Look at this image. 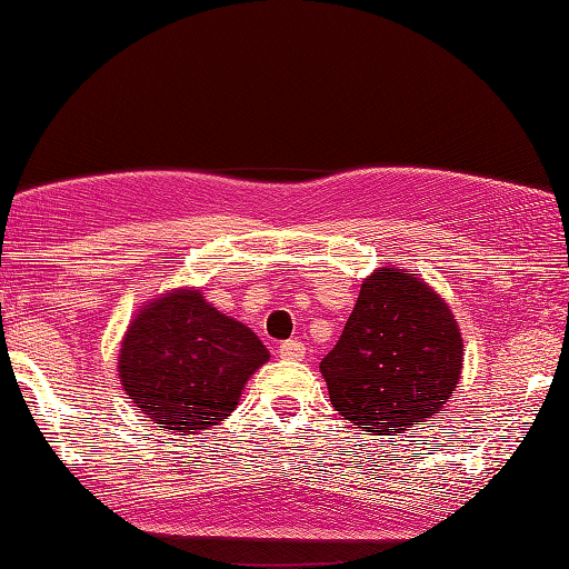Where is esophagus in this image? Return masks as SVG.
I'll use <instances>...</instances> for the list:
<instances>
[{"label":"esophagus","mask_w":569,"mask_h":569,"mask_svg":"<svg viewBox=\"0 0 569 569\" xmlns=\"http://www.w3.org/2000/svg\"><path fill=\"white\" fill-rule=\"evenodd\" d=\"M278 356L286 361H301L306 356V346L301 341H283L278 346Z\"/></svg>","instance_id":"1"}]
</instances>
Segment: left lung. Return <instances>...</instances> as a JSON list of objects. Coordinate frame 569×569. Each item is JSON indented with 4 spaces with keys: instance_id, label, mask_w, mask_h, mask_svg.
Segmentation results:
<instances>
[{
    "instance_id": "1",
    "label": "left lung",
    "mask_w": 569,
    "mask_h": 569,
    "mask_svg": "<svg viewBox=\"0 0 569 569\" xmlns=\"http://www.w3.org/2000/svg\"><path fill=\"white\" fill-rule=\"evenodd\" d=\"M465 341L451 308L401 268L361 283L339 343L321 373L333 409L359 431L399 437L441 413L455 393Z\"/></svg>"
}]
</instances>
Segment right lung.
<instances>
[{
	"mask_svg": "<svg viewBox=\"0 0 569 569\" xmlns=\"http://www.w3.org/2000/svg\"><path fill=\"white\" fill-rule=\"evenodd\" d=\"M118 359L134 407L166 431L196 435L233 413L268 349L196 288H178L140 308Z\"/></svg>",
	"mask_w": 569,
	"mask_h": 569,
	"instance_id": "add662e5",
	"label": "right lung"
}]
</instances>
